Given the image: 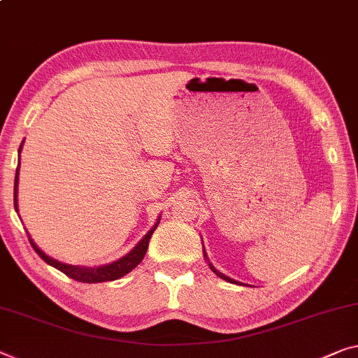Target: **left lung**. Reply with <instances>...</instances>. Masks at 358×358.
<instances>
[{
	"instance_id": "left-lung-1",
	"label": "left lung",
	"mask_w": 358,
	"mask_h": 358,
	"mask_svg": "<svg viewBox=\"0 0 358 358\" xmlns=\"http://www.w3.org/2000/svg\"><path fill=\"white\" fill-rule=\"evenodd\" d=\"M203 255H205V257H206V259H208V256H206V252H205V251H203ZM208 264H210V268H211V271H213L214 273H216V275H217V277H221L222 280H225V282H230V283H236V285H243V283L236 282V280H234V278H230V277H227V275H224V273H221V272H219V271H216V268H214V266H213V264H211L210 261H208Z\"/></svg>"
}]
</instances>
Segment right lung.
<instances>
[{
  "label": "right lung",
  "mask_w": 358,
  "mask_h": 358,
  "mask_svg": "<svg viewBox=\"0 0 358 358\" xmlns=\"http://www.w3.org/2000/svg\"><path fill=\"white\" fill-rule=\"evenodd\" d=\"M22 144H24V142H22ZM22 144L19 147V153L22 150ZM17 185H19V166H17V171H15V179H14V208H15V211H17ZM158 224H160V219H158L157 224L153 225L150 230H148L144 238H142L139 243H137L134 248L128 252V255L123 256L122 259L115 261L112 264H107V266H101V267H80V266H70V264L59 262L56 259H52V257H49L40 248H38V246L35 245V241H33L30 236H29V240L33 246V250L36 251V255L40 256L43 261L49 264V266L56 267L57 271L64 272L67 277L73 278V280H76V282H81V283H102V282H112V280L122 278L126 273H129L131 271H133L134 267L139 266L141 261L144 259L147 248H148V241H150L152 234L155 232Z\"/></svg>",
  "instance_id": "obj_1"
}]
</instances>
